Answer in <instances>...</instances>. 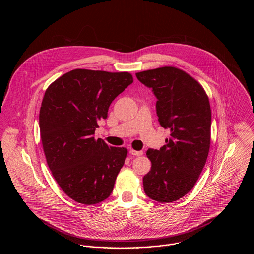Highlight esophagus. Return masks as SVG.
<instances>
[{
	"label": "esophagus",
	"instance_id": "1",
	"mask_svg": "<svg viewBox=\"0 0 254 254\" xmlns=\"http://www.w3.org/2000/svg\"><path fill=\"white\" fill-rule=\"evenodd\" d=\"M130 154L140 156V155L143 154V151H142V150H134V149H131V150H130Z\"/></svg>",
	"mask_w": 254,
	"mask_h": 254
}]
</instances>
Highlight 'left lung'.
Here are the masks:
<instances>
[{"label": "left lung", "instance_id": "left-lung-1", "mask_svg": "<svg viewBox=\"0 0 254 254\" xmlns=\"http://www.w3.org/2000/svg\"><path fill=\"white\" fill-rule=\"evenodd\" d=\"M151 88L160 126L170 138L160 149L149 148L150 171L144 176L145 194L158 202H172L186 195L197 181L210 147L211 109L202 86L173 66L136 73Z\"/></svg>", "mask_w": 254, "mask_h": 254}]
</instances>
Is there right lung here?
Returning a JSON list of instances; mask_svg holds the SVG:
<instances>
[{
  "mask_svg": "<svg viewBox=\"0 0 254 254\" xmlns=\"http://www.w3.org/2000/svg\"><path fill=\"white\" fill-rule=\"evenodd\" d=\"M132 83L129 72L74 69L46 90L39 125L47 163L63 190L79 203L104 201L113 190L128 151L94 134L112 101Z\"/></svg>",
  "mask_w": 254,
  "mask_h": 254,
  "instance_id": "add662e5",
  "label": "right lung"
}]
</instances>
